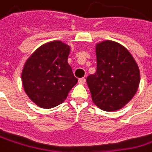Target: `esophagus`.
I'll use <instances>...</instances> for the list:
<instances>
[{
  "mask_svg": "<svg viewBox=\"0 0 152 152\" xmlns=\"http://www.w3.org/2000/svg\"><path fill=\"white\" fill-rule=\"evenodd\" d=\"M85 82H86V79H85V78H80V79H79V83H80V84H85Z\"/></svg>",
  "mask_w": 152,
  "mask_h": 152,
  "instance_id": "1",
  "label": "esophagus"
}]
</instances>
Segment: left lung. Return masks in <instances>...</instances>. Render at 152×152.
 I'll list each match as a JSON object with an SVG mask.
<instances>
[{
  "label": "left lung",
  "mask_w": 152,
  "mask_h": 152,
  "mask_svg": "<svg viewBox=\"0 0 152 152\" xmlns=\"http://www.w3.org/2000/svg\"><path fill=\"white\" fill-rule=\"evenodd\" d=\"M97 71L87 77L94 104L104 111L124 107L140 84L139 67L122 45L107 40L96 45Z\"/></svg>",
  "instance_id": "1"
}]
</instances>
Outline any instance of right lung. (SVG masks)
I'll list each match as a JSON object with an SVG mask.
<instances>
[{"label":"right lung","mask_w":152,"mask_h":152,"mask_svg":"<svg viewBox=\"0 0 152 152\" xmlns=\"http://www.w3.org/2000/svg\"><path fill=\"white\" fill-rule=\"evenodd\" d=\"M70 46L61 41L46 43L27 60L22 83L28 98L38 107L52 108L62 104L78 82L67 59Z\"/></svg>","instance_id":"1"}]
</instances>
